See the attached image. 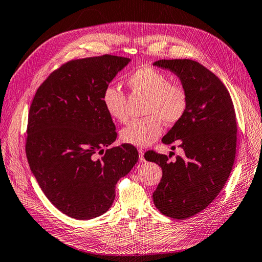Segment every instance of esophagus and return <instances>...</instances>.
Listing matches in <instances>:
<instances>
[{
  "mask_svg": "<svg viewBox=\"0 0 262 262\" xmlns=\"http://www.w3.org/2000/svg\"><path fill=\"white\" fill-rule=\"evenodd\" d=\"M138 155H140V161H141V162H145L144 150H143V148H138Z\"/></svg>",
  "mask_w": 262,
  "mask_h": 262,
  "instance_id": "obj_1",
  "label": "esophagus"
}]
</instances>
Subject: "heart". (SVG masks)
<instances>
[{
  "label": "heart",
  "mask_w": 262,
  "mask_h": 262,
  "mask_svg": "<svg viewBox=\"0 0 262 262\" xmlns=\"http://www.w3.org/2000/svg\"><path fill=\"white\" fill-rule=\"evenodd\" d=\"M129 89L147 97L145 115L134 120L120 132L122 142L134 146L152 144L162 133V122L175 125L185 115L188 94L185 86L172 83L168 75L152 67H142L128 76ZM102 103L111 118L119 122L128 120L126 95L119 86L107 85L102 93Z\"/></svg>",
  "instance_id": "b5f03b06"
}]
</instances>
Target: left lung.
I'll use <instances>...</instances> for the list:
<instances>
[{
  "mask_svg": "<svg viewBox=\"0 0 262 262\" xmlns=\"http://www.w3.org/2000/svg\"><path fill=\"white\" fill-rule=\"evenodd\" d=\"M153 66L177 75L188 94L185 115L162 138L178 143L183 158L170 161L155 151L145 158L162 169L153 202L165 216L186 219L206 209L227 182L236 155V116L223 81L201 63L175 59Z\"/></svg>",
  "mask_w": 262,
  "mask_h": 262,
  "instance_id": "8db88e82",
  "label": "left lung"
}]
</instances>
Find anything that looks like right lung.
<instances>
[{
  "mask_svg": "<svg viewBox=\"0 0 262 262\" xmlns=\"http://www.w3.org/2000/svg\"><path fill=\"white\" fill-rule=\"evenodd\" d=\"M129 61L110 54L68 61L43 81L30 105V170L50 202L71 218L106 212L117 182L138 160L130 144L109 148L117 132L102 103L104 89Z\"/></svg>",
  "mask_w": 262,
  "mask_h": 262,
  "instance_id": "right-lung-1",
  "label": "right lung"
}]
</instances>
